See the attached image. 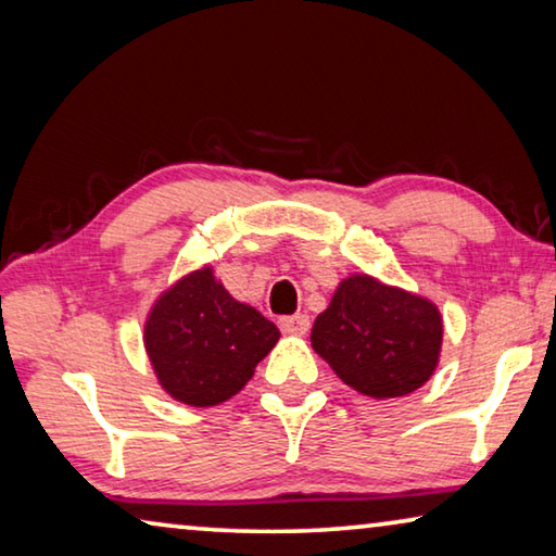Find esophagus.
I'll use <instances>...</instances> for the list:
<instances>
[{"label":"esophagus","instance_id":"34e87169","mask_svg":"<svg viewBox=\"0 0 556 556\" xmlns=\"http://www.w3.org/2000/svg\"><path fill=\"white\" fill-rule=\"evenodd\" d=\"M308 316H304V314H296V316H285L279 321V328H281V333H287V336H306V331H308Z\"/></svg>","mask_w":556,"mask_h":556}]
</instances>
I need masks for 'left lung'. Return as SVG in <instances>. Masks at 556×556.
<instances>
[{
    "mask_svg": "<svg viewBox=\"0 0 556 556\" xmlns=\"http://www.w3.org/2000/svg\"><path fill=\"white\" fill-rule=\"evenodd\" d=\"M439 308L368 275L341 281L312 328L314 351L353 390L402 397L434 372L441 351Z\"/></svg>",
    "mask_w": 556,
    "mask_h": 556,
    "instance_id": "1",
    "label": "left lung"
}]
</instances>
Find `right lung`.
Instances as JSON below:
<instances>
[{"label":"right lung","mask_w":556,"mask_h":556,"mask_svg":"<svg viewBox=\"0 0 556 556\" xmlns=\"http://www.w3.org/2000/svg\"><path fill=\"white\" fill-rule=\"evenodd\" d=\"M279 341V328L235 301L211 267L164 291L144 326V345L162 388L191 407L238 394Z\"/></svg>","instance_id":"right-lung-1"}]
</instances>
